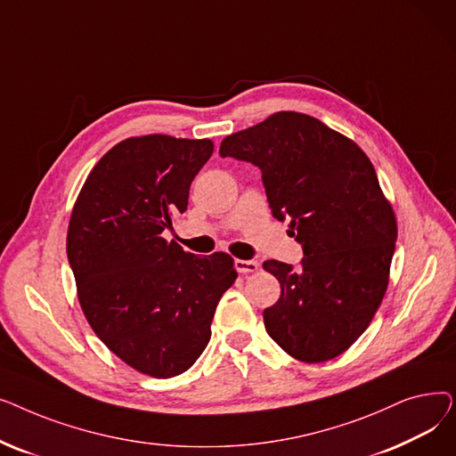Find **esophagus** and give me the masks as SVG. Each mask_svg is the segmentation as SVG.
Listing matches in <instances>:
<instances>
[{
	"instance_id": "esophagus-1",
	"label": "esophagus",
	"mask_w": 456,
	"mask_h": 456,
	"mask_svg": "<svg viewBox=\"0 0 456 456\" xmlns=\"http://www.w3.org/2000/svg\"><path fill=\"white\" fill-rule=\"evenodd\" d=\"M234 268L238 273H253L258 270V262L256 260H242V258H236L234 260Z\"/></svg>"
}]
</instances>
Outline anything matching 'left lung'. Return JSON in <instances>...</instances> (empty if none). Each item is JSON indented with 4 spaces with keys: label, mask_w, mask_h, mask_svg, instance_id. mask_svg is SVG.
<instances>
[{
    "label": "left lung",
    "mask_w": 456,
    "mask_h": 456,
    "mask_svg": "<svg viewBox=\"0 0 456 456\" xmlns=\"http://www.w3.org/2000/svg\"><path fill=\"white\" fill-rule=\"evenodd\" d=\"M222 157L260 167L272 214L290 220L301 268L266 260L281 297L265 310L270 337L301 362L342 354L385 297L397 224L375 167L347 136L301 112H275L224 138Z\"/></svg>",
    "instance_id": "8db88e82"
}]
</instances>
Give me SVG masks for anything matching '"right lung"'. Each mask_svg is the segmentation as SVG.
Listing matches in <instances>:
<instances>
[{
  "label": "right lung",
  "mask_w": 456,
  "mask_h": 456,
  "mask_svg": "<svg viewBox=\"0 0 456 456\" xmlns=\"http://www.w3.org/2000/svg\"><path fill=\"white\" fill-rule=\"evenodd\" d=\"M214 143L133 136L86 177L66 253L83 313L100 340L140 373L170 379L194 364L236 270L225 253L196 256L162 236Z\"/></svg>",
  "instance_id": "add662e5"
}]
</instances>
